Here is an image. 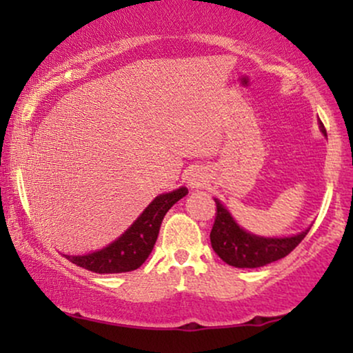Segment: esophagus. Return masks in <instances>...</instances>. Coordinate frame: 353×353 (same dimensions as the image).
Returning <instances> with one entry per match:
<instances>
[{
    "label": "esophagus",
    "mask_w": 353,
    "mask_h": 353,
    "mask_svg": "<svg viewBox=\"0 0 353 353\" xmlns=\"http://www.w3.org/2000/svg\"><path fill=\"white\" fill-rule=\"evenodd\" d=\"M190 186L191 188H199L201 186V183L196 180V178H192V180H190Z\"/></svg>",
    "instance_id": "esophagus-1"
}]
</instances>
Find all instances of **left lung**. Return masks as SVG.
I'll list each match as a JSON object with an SVG mask.
<instances>
[{
  "instance_id": "obj_1",
  "label": "left lung",
  "mask_w": 353,
  "mask_h": 353,
  "mask_svg": "<svg viewBox=\"0 0 353 353\" xmlns=\"http://www.w3.org/2000/svg\"><path fill=\"white\" fill-rule=\"evenodd\" d=\"M320 128L326 137L325 125ZM216 214L210 231V243L215 254L231 267L259 268L286 257L301 244L310 228L291 238H263L250 234L236 223L233 216L219 199H215Z\"/></svg>"
}]
</instances>
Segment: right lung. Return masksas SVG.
Instances as JSON below:
<instances>
[{
  "mask_svg": "<svg viewBox=\"0 0 353 353\" xmlns=\"http://www.w3.org/2000/svg\"><path fill=\"white\" fill-rule=\"evenodd\" d=\"M186 194V188H180V190L157 196L133 221V225L114 243L105 245L104 249L96 250V252L86 255H65V259L75 263L77 267L99 274L133 272L141 267L149 254L152 252L163 216L175 202Z\"/></svg>",
  "mask_w": 353,
  "mask_h": 353,
  "instance_id": "obj_1",
  "label": "right lung"
}]
</instances>
